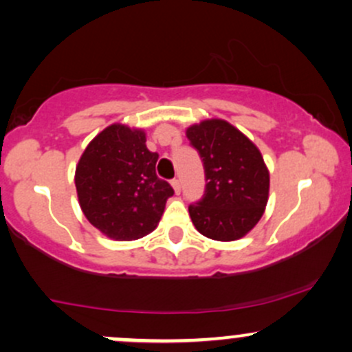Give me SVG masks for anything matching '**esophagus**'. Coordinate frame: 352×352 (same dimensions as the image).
Returning <instances> with one entry per match:
<instances>
[{
  "mask_svg": "<svg viewBox=\"0 0 352 352\" xmlns=\"http://www.w3.org/2000/svg\"><path fill=\"white\" fill-rule=\"evenodd\" d=\"M172 187H173V190H175V193H180V180L173 179L172 180Z\"/></svg>",
  "mask_w": 352,
  "mask_h": 352,
  "instance_id": "esophagus-1",
  "label": "esophagus"
}]
</instances>
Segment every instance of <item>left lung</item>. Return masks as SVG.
Wrapping results in <instances>:
<instances>
[{
	"mask_svg": "<svg viewBox=\"0 0 352 352\" xmlns=\"http://www.w3.org/2000/svg\"><path fill=\"white\" fill-rule=\"evenodd\" d=\"M205 168V193L188 207L204 236L233 241L245 236L263 217L268 204L270 172L261 152L236 127L208 119L187 129Z\"/></svg>",
	"mask_w": 352,
	"mask_h": 352,
	"instance_id": "left-lung-1",
	"label": "left lung"
}]
</instances>
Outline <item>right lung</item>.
I'll return each instance as SVG.
<instances>
[{
	"mask_svg": "<svg viewBox=\"0 0 352 352\" xmlns=\"http://www.w3.org/2000/svg\"><path fill=\"white\" fill-rule=\"evenodd\" d=\"M159 153L145 145L142 129L112 124L87 145L76 167L79 205L91 225L119 241L139 240L159 225L168 182L157 177Z\"/></svg>",
	"mask_w": 352,
	"mask_h": 352,
	"instance_id": "right-lung-1",
	"label": "right lung"
}]
</instances>
